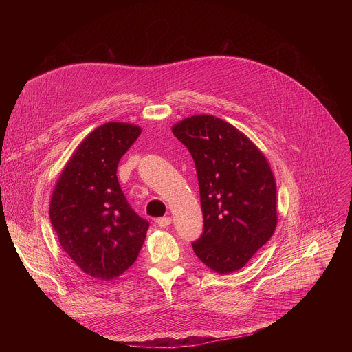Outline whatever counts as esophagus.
I'll return each mask as SVG.
<instances>
[{
    "label": "esophagus",
    "instance_id": "obj_1",
    "mask_svg": "<svg viewBox=\"0 0 352 352\" xmlns=\"http://www.w3.org/2000/svg\"><path fill=\"white\" fill-rule=\"evenodd\" d=\"M157 226L160 227V228H166V227H168L170 224H171V217H168V216H166V217H160V219H157Z\"/></svg>",
    "mask_w": 352,
    "mask_h": 352
}]
</instances>
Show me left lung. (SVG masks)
<instances>
[{
	"label": "left lung",
	"mask_w": 352,
	"mask_h": 352,
	"mask_svg": "<svg viewBox=\"0 0 352 352\" xmlns=\"http://www.w3.org/2000/svg\"><path fill=\"white\" fill-rule=\"evenodd\" d=\"M173 133L195 162L204 232L192 248L217 273L245 266L277 224L276 181L261 150L231 124L193 116Z\"/></svg>",
	"instance_id": "left-lung-1"
}]
</instances>
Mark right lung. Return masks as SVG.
Instances as JSON below:
<instances>
[{
  "instance_id": "1",
  "label": "right lung",
  "mask_w": 352,
  "mask_h": 352,
  "mask_svg": "<svg viewBox=\"0 0 352 352\" xmlns=\"http://www.w3.org/2000/svg\"><path fill=\"white\" fill-rule=\"evenodd\" d=\"M140 128L109 122L78 146L54 189L50 220L61 246L89 276L111 280L136 261L148 221L128 204L117 168Z\"/></svg>"
}]
</instances>
